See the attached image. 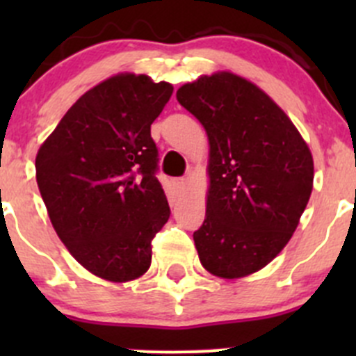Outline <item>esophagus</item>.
Returning a JSON list of instances; mask_svg holds the SVG:
<instances>
[{"label":"esophagus","instance_id":"1","mask_svg":"<svg viewBox=\"0 0 356 356\" xmlns=\"http://www.w3.org/2000/svg\"><path fill=\"white\" fill-rule=\"evenodd\" d=\"M186 186H188V181H186L184 177H181V179H175V188H177L179 191H184V189H186Z\"/></svg>","mask_w":356,"mask_h":356}]
</instances>
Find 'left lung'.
<instances>
[{"instance_id":"8db88e82","label":"left lung","mask_w":356,"mask_h":356,"mask_svg":"<svg viewBox=\"0 0 356 356\" xmlns=\"http://www.w3.org/2000/svg\"><path fill=\"white\" fill-rule=\"evenodd\" d=\"M177 102L210 143L207 215L193 234L200 261L217 277H245L270 264L296 231L314 158L270 96L231 72L181 86Z\"/></svg>"}]
</instances>
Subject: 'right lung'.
Here are the masks:
<instances>
[{
    "instance_id": "1",
    "label": "right lung",
    "mask_w": 356,
    "mask_h": 356,
    "mask_svg": "<svg viewBox=\"0 0 356 356\" xmlns=\"http://www.w3.org/2000/svg\"><path fill=\"white\" fill-rule=\"evenodd\" d=\"M172 91L148 75H113L70 106L35 156L56 234L82 267L106 281L141 277L152 265L153 238L170 217L152 124Z\"/></svg>"
}]
</instances>
